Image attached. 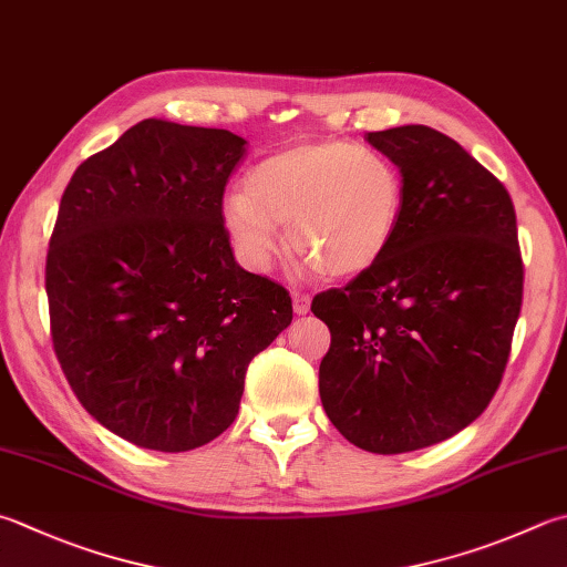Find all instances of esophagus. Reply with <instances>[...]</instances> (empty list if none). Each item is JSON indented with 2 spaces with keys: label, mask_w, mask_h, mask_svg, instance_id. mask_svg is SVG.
Segmentation results:
<instances>
[{
  "label": "esophagus",
  "mask_w": 567,
  "mask_h": 567,
  "mask_svg": "<svg viewBox=\"0 0 567 567\" xmlns=\"http://www.w3.org/2000/svg\"><path fill=\"white\" fill-rule=\"evenodd\" d=\"M308 308H311V296H308V293H293V311L298 316H306Z\"/></svg>",
  "instance_id": "1"
}]
</instances>
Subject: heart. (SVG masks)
Returning <instances> with one entry per match:
<instances>
[{
  "mask_svg": "<svg viewBox=\"0 0 567 567\" xmlns=\"http://www.w3.org/2000/svg\"><path fill=\"white\" fill-rule=\"evenodd\" d=\"M404 207L398 165L348 141L298 143L264 157L247 189L221 202L234 251L266 271L288 244L323 279H350L375 266L394 241Z\"/></svg>",
  "mask_w": 567,
  "mask_h": 567,
  "instance_id": "obj_1",
  "label": "heart"
}]
</instances>
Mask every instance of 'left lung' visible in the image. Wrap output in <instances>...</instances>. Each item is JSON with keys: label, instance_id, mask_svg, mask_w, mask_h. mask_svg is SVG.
<instances>
[{"label": "left lung", "instance_id": "obj_1", "mask_svg": "<svg viewBox=\"0 0 567 567\" xmlns=\"http://www.w3.org/2000/svg\"><path fill=\"white\" fill-rule=\"evenodd\" d=\"M400 167L404 207L382 259L313 298L330 330L318 390L350 444L402 454L450 440L504 378L523 301L506 187L434 127L368 133Z\"/></svg>", "mask_w": 567, "mask_h": 567}]
</instances>
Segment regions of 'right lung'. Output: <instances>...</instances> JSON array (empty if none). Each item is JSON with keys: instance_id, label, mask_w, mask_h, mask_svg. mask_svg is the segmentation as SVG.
Returning a JSON list of instances; mask_svg holds the SVG:
<instances>
[{"instance_id": "obj_1", "label": "right lung", "mask_w": 567, "mask_h": 567, "mask_svg": "<svg viewBox=\"0 0 567 567\" xmlns=\"http://www.w3.org/2000/svg\"><path fill=\"white\" fill-rule=\"evenodd\" d=\"M247 141L147 117L76 167L47 254L51 340L95 422L189 452L234 422L254 355L291 323L234 261L221 197Z\"/></svg>"}]
</instances>
